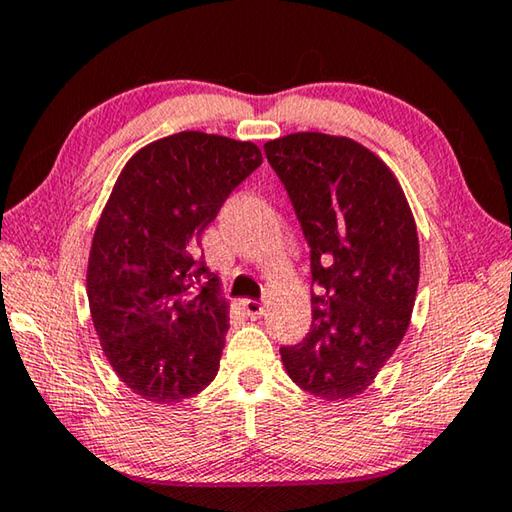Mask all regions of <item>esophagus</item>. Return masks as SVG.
Masks as SVG:
<instances>
[{"label": "esophagus", "mask_w": 512, "mask_h": 512, "mask_svg": "<svg viewBox=\"0 0 512 512\" xmlns=\"http://www.w3.org/2000/svg\"><path fill=\"white\" fill-rule=\"evenodd\" d=\"M241 307H244V311H246V314H248L250 318H259V316L264 314V309H266L264 302H259V300H250V298L241 300Z\"/></svg>", "instance_id": "1"}]
</instances>
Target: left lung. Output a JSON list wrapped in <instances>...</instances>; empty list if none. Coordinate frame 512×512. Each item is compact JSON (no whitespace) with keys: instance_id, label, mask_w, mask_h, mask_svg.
<instances>
[{"instance_id":"obj_1","label":"left lung","mask_w":512,"mask_h":512,"mask_svg":"<svg viewBox=\"0 0 512 512\" xmlns=\"http://www.w3.org/2000/svg\"><path fill=\"white\" fill-rule=\"evenodd\" d=\"M264 153L289 194L311 259V327L282 345L296 384L320 400L366 391L409 327L418 230L400 183L366 146L293 133Z\"/></svg>"}]
</instances>
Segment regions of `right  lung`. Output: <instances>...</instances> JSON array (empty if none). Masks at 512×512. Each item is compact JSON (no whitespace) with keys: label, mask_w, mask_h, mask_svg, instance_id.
Instances as JSON below:
<instances>
[{"label":"right lung","mask_w":512,"mask_h":512,"mask_svg":"<svg viewBox=\"0 0 512 512\" xmlns=\"http://www.w3.org/2000/svg\"><path fill=\"white\" fill-rule=\"evenodd\" d=\"M259 164L253 142L185 131L144 146L117 178L88 300L112 370L144 400L183 402L216 377L230 316L201 237Z\"/></svg>","instance_id":"add662e5"}]
</instances>
